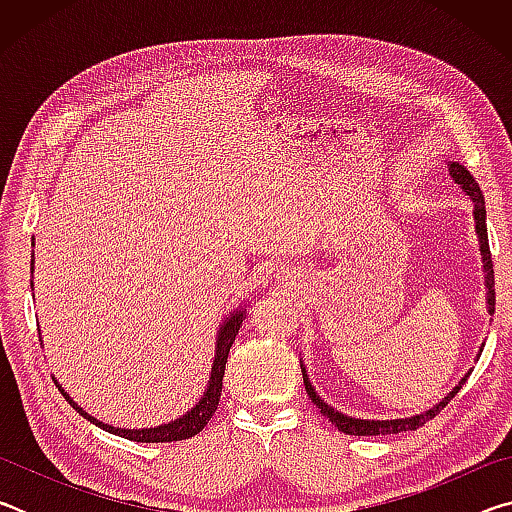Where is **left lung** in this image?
<instances>
[{"label":"left lung","mask_w":512,"mask_h":512,"mask_svg":"<svg viewBox=\"0 0 512 512\" xmlns=\"http://www.w3.org/2000/svg\"><path fill=\"white\" fill-rule=\"evenodd\" d=\"M449 173H452V178L456 180L458 185L463 187V192L470 196L472 203H474L476 235H479L481 255H483V271H485V289H488V311H490V314H495V271H492L488 228H485V201H483L481 187L470 176V171H467L463 164L452 162V164H449ZM302 377H305V388H307V395L311 397V402L318 406L320 413H323L325 418H329V422H332L334 427H339V431L350 433V436H388V433L415 431L418 427H422V424H427L431 418H436V415L449 404V400H452V397L458 391H461L463 384L467 381V377H470V372H467V375L461 381H458V386L454 388L452 393H447V397H445L443 402H438L436 406H431L429 411H424L420 415H413V418H402V420H361V418H350V415H343V413L334 411L332 406H327L323 400H320V397L314 391V386L309 384V377L305 375V368H302Z\"/></svg>","instance_id":"1"}]
</instances>
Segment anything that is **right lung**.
<instances>
[{"mask_svg": "<svg viewBox=\"0 0 512 512\" xmlns=\"http://www.w3.org/2000/svg\"><path fill=\"white\" fill-rule=\"evenodd\" d=\"M241 320H244V311H235V314H230L228 320L221 325L219 329V339H216V354H214V366H212V377H210V386H207L205 395L201 397V402H198L192 411H187L183 418L173 420L169 424H162V427H153V429H119V427H110V424H103L97 418H92V415L85 413L79 404H76L72 397H69L63 388H60V393L65 395V400L74 406L76 411H79L85 420H90L92 424H97V427L106 429L110 433H115V436L121 438H128V440H135V443H173V440H187L196 436V433H201L205 429V424L210 422V418L216 411V406H219V397H221V386H223V372H225V361H228V354L232 348V341H235V336L239 334V327H241Z\"/></svg>", "mask_w": 512, "mask_h": 512, "instance_id": "add662e5", "label": "right lung"}]
</instances>
